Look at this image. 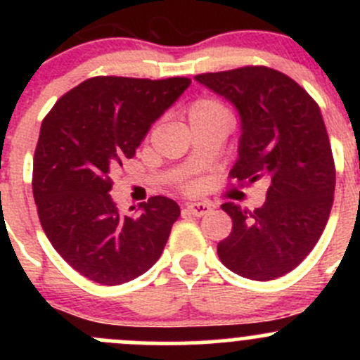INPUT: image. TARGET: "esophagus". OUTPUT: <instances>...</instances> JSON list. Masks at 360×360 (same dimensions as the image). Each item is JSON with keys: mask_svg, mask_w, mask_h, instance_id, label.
<instances>
[{"mask_svg": "<svg viewBox=\"0 0 360 360\" xmlns=\"http://www.w3.org/2000/svg\"><path fill=\"white\" fill-rule=\"evenodd\" d=\"M210 209H212V207L205 202H190L184 205V212H188L190 216H195V217L205 216V214L210 212Z\"/></svg>", "mask_w": 360, "mask_h": 360, "instance_id": "1", "label": "esophagus"}]
</instances>
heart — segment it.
Returning <instances> with one entry per match:
<instances>
[{
	"instance_id": "heart-1",
	"label": "heart",
	"mask_w": 360,
	"mask_h": 360,
	"mask_svg": "<svg viewBox=\"0 0 360 360\" xmlns=\"http://www.w3.org/2000/svg\"><path fill=\"white\" fill-rule=\"evenodd\" d=\"M188 116L191 123L198 122H212V120H228V110L216 99L202 97L193 101L188 106Z\"/></svg>"
}]
</instances>
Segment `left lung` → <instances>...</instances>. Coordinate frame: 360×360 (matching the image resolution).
<instances>
[{
  "mask_svg": "<svg viewBox=\"0 0 360 360\" xmlns=\"http://www.w3.org/2000/svg\"><path fill=\"white\" fill-rule=\"evenodd\" d=\"M237 106L242 118L238 160L230 179L268 183L259 209L226 202L233 228L217 244L221 263L250 281L294 270L321 238L335 198L336 167L319 104L284 72L244 66L195 76Z\"/></svg>",
  "mask_w": 360,
  "mask_h": 360,
  "instance_id": "left-lung-1",
  "label": "left lung"
}]
</instances>
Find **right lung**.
<instances>
[{"label": "right lung", "instance_id": "right-lung-1", "mask_svg": "<svg viewBox=\"0 0 360 360\" xmlns=\"http://www.w3.org/2000/svg\"><path fill=\"white\" fill-rule=\"evenodd\" d=\"M167 79L94 76L64 94L43 118L32 163V195L50 244L78 274L118 285L150 270L181 209L167 197L125 216L111 200L110 177L155 120L190 86Z\"/></svg>", "mask_w": 360, "mask_h": 360}]
</instances>
